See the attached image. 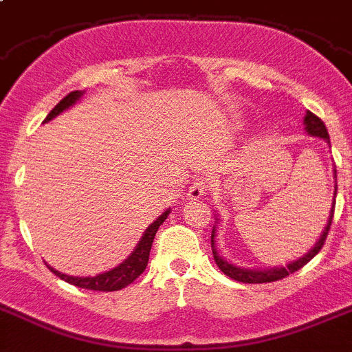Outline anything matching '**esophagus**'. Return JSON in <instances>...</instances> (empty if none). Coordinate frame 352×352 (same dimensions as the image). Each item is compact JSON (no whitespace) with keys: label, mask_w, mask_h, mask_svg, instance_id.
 Returning <instances> with one entry per match:
<instances>
[{"label":"esophagus","mask_w":352,"mask_h":352,"mask_svg":"<svg viewBox=\"0 0 352 352\" xmlns=\"http://www.w3.org/2000/svg\"><path fill=\"white\" fill-rule=\"evenodd\" d=\"M207 191H209V186H207L206 180L204 179L193 180L188 189V200H200V198L206 197Z\"/></svg>","instance_id":"obj_1"}]
</instances>
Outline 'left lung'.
<instances>
[{
  "instance_id": "left-lung-1",
  "label": "left lung",
  "mask_w": 352,
  "mask_h": 352,
  "mask_svg": "<svg viewBox=\"0 0 352 352\" xmlns=\"http://www.w3.org/2000/svg\"><path fill=\"white\" fill-rule=\"evenodd\" d=\"M305 129H307L308 134L311 136H317V138H322L329 143V134L328 129H326V125L324 122L320 120L317 115H314L311 111H307V117H305ZM335 175H337V170H335ZM335 197H337V191H335ZM333 214H335V206L331 207V212H329V219H328V225L324 228L322 235L319 237V241L316 243V246L303 256V258H299V261L290 262L287 267H273V269H241V267H235L234 264H228L227 261H223L221 256L216 253V248H214V228H212V234H210V246H212V255H214V261L218 264V267L221 269L223 273L230 276L232 280L235 282H243V283H267V282H276V280H282V278L289 276V274L296 273L299 269L307 265L308 262L317 255V253L322 250L324 243H326V237L329 234V228H331V223H333Z\"/></svg>"
}]
</instances>
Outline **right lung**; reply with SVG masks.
Returning <instances> with one entry per match:
<instances>
[{"label": "right lung", "mask_w": 352, "mask_h": 352, "mask_svg": "<svg viewBox=\"0 0 352 352\" xmlns=\"http://www.w3.org/2000/svg\"><path fill=\"white\" fill-rule=\"evenodd\" d=\"M81 96H83V91H79V90L67 94V96L63 97V99L60 100L56 106H54L53 111L49 113L47 117H45V122L51 120V118H54L56 115H60V113H62L63 109L69 108V106H72V104H74ZM168 212H170V210H166V212L161 214V216H159V218L152 223L151 227L146 228L145 234H143V237H142V241L138 243L136 250L131 253L129 258L122 262L118 267L108 271V273L97 274V276H91V278L90 276L81 278V276H69V274H63V273H60V271H56V269L49 267V265L47 267L51 269V273L56 274L58 278H62L63 282L72 283V285L81 287V289L100 290V292H111V290L124 289V287H127L129 283H133L134 280H136V278H138L143 271H145L146 264H148V255H151L152 243H154V237H155V234H157V228L161 227L164 219L168 218Z\"/></svg>", "instance_id": "right-lung-1"}]
</instances>
